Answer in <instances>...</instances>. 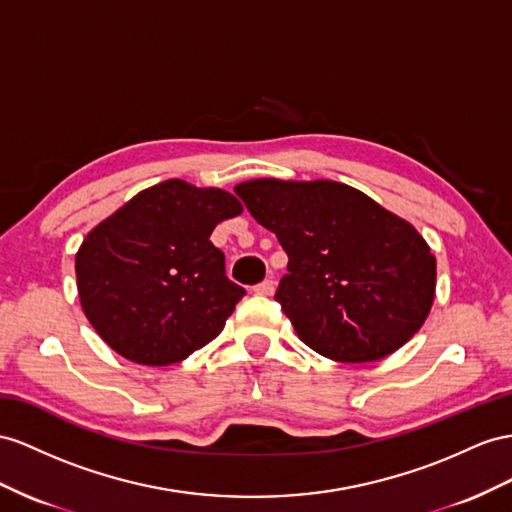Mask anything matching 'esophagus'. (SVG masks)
Segmentation results:
<instances>
[{
  "label": "esophagus",
  "mask_w": 512,
  "mask_h": 512,
  "mask_svg": "<svg viewBox=\"0 0 512 512\" xmlns=\"http://www.w3.org/2000/svg\"><path fill=\"white\" fill-rule=\"evenodd\" d=\"M253 292L259 294V296H270L274 292V281L272 279H264L261 283H257L253 287Z\"/></svg>",
  "instance_id": "obj_1"
}]
</instances>
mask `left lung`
Here are the masks:
<instances>
[{"label":"left lung","mask_w":512,"mask_h":512,"mask_svg":"<svg viewBox=\"0 0 512 512\" xmlns=\"http://www.w3.org/2000/svg\"><path fill=\"white\" fill-rule=\"evenodd\" d=\"M235 194L290 259L274 300L309 348L365 363L422 329L437 264L409 222L337 181L253 179Z\"/></svg>","instance_id":"obj_1"}]
</instances>
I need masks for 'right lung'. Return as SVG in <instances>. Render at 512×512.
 Here are the masks:
<instances>
[{"instance_id":"right-lung-1","label":"right lung","mask_w":512,"mask_h":512,"mask_svg":"<svg viewBox=\"0 0 512 512\" xmlns=\"http://www.w3.org/2000/svg\"><path fill=\"white\" fill-rule=\"evenodd\" d=\"M240 212L225 190L168 179L90 231L75 257L77 290L103 342L142 365L177 363L212 342L246 290L209 235Z\"/></svg>"}]
</instances>
